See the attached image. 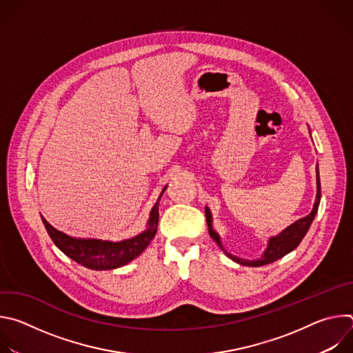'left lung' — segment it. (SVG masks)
Returning a JSON list of instances; mask_svg holds the SVG:
<instances>
[{"instance_id":"1","label":"left lung","mask_w":353,"mask_h":353,"mask_svg":"<svg viewBox=\"0 0 353 353\" xmlns=\"http://www.w3.org/2000/svg\"><path fill=\"white\" fill-rule=\"evenodd\" d=\"M320 199H321V184H320V176H319V166H317V195H316V201H314V205H313V210L312 212L301 218V219H297L296 222H293L290 226H288L286 229H283L279 234L276 236H271L268 239V244H267V248L264 253L261 254L260 259L257 260H245V259H240V257H236L233 254H230L229 251L225 250L222 241H221V237L219 234L214 230V226H212V214L210 211L208 207H205V216H207V225H208V232H210V236L218 243V245L223 250V253L230 259L233 260L234 263L240 264V265H247V267H261V265H265V264H271L279 259H282L283 256H286L288 253H290V251H293L299 244L300 241L303 240V237L306 236V233L309 232L310 229V225L319 211V205H320Z\"/></svg>"}]
</instances>
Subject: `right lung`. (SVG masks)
I'll list each match as a JSON object with an SVG mask.
<instances>
[{
  "mask_svg": "<svg viewBox=\"0 0 353 353\" xmlns=\"http://www.w3.org/2000/svg\"><path fill=\"white\" fill-rule=\"evenodd\" d=\"M165 190L166 187L162 190L154 208L150 210L146 229L131 239L112 241L102 239L72 237L53 228L44 218H41V221L54 244L75 263L94 271L116 270L135 260L148 247L150 240L155 237L159 221V201Z\"/></svg>",
  "mask_w": 353,
  "mask_h": 353,
  "instance_id": "right-lung-1",
  "label": "right lung"
}]
</instances>
